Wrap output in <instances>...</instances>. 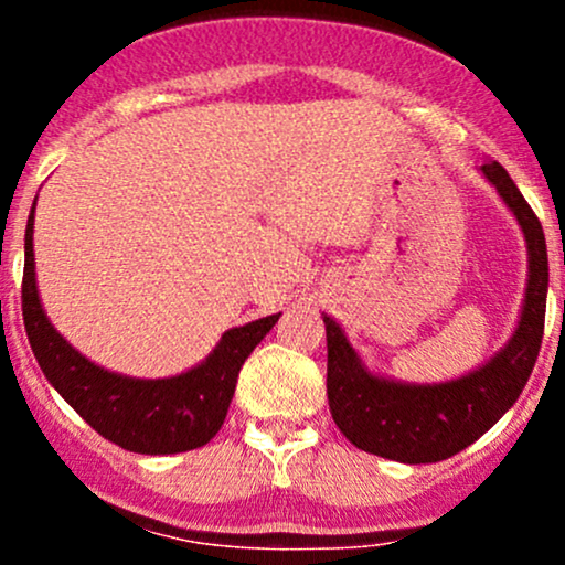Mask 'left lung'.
Segmentation results:
<instances>
[{
	"mask_svg": "<svg viewBox=\"0 0 565 565\" xmlns=\"http://www.w3.org/2000/svg\"><path fill=\"white\" fill-rule=\"evenodd\" d=\"M481 172L510 206L526 238L529 284L521 321L508 345L483 366L449 382L417 385L369 372L340 323L323 313L329 412L342 436L361 451L404 465L449 459L494 427L531 377L542 348L547 308V244L542 223L504 167L489 161Z\"/></svg>",
	"mask_w": 565,
	"mask_h": 565,
	"instance_id": "1",
	"label": "left lung"
}]
</instances>
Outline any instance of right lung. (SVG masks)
I'll list each match as a JSON object with an SVG mask.
<instances>
[{"label":"right lung","instance_id":"1","mask_svg":"<svg viewBox=\"0 0 565 565\" xmlns=\"http://www.w3.org/2000/svg\"><path fill=\"white\" fill-rule=\"evenodd\" d=\"M36 206V201H34ZM34 206L25 225L23 323L39 366L66 404L111 444L135 454H180L210 444L228 414L238 372L278 316L233 327L201 364L164 380L108 372L50 323L36 289Z\"/></svg>","mask_w":565,"mask_h":565}]
</instances>
